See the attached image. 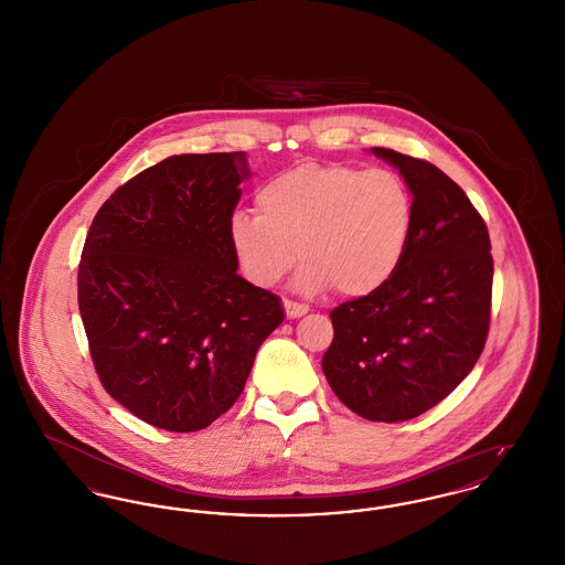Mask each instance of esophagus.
Listing matches in <instances>:
<instances>
[{"mask_svg":"<svg viewBox=\"0 0 565 565\" xmlns=\"http://www.w3.org/2000/svg\"><path fill=\"white\" fill-rule=\"evenodd\" d=\"M284 309H286L288 318H300V316H305L309 311L307 305L295 302V300H284Z\"/></svg>","mask_w":565,"mask_h":565,"instance_id":"esophagus-1","label":"esophagus"}]
</instances>
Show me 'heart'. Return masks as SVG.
<instances>
[{
  "instance_id": "b5f03b06",
  "label": "heart",
  "mask_w": 565,
  "mask_h": 565,
  "mask_svg": "<svg viewBox=\"0 0 565 565\" xmlns=\"http://www.w3.org/2000/svg\"><path fill=\"white\" fill-rule=\"evenodd\" d=\"M413 222V194L398 173L302 162L258 190L256 215H235L228 237L256 286L279 284L298 256L300 290L366 296L401 267Z\"/></svg>"
}]
</instances>
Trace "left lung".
I'll return each mask as SVG.
<instances>
[{
  "instance_id": "8db88e82",
  "label": "left lung",
  "mask_w": 565,
  "mask_h": 565,
  "mask_svg": "<svg viewBox=\"0 0 565 565\" xmlns=\"http://www.w3.org/2000/svg\"><path fill=\"white\" fill-rule=\"evenodd\" d=\"M373 152L398 167L413 194V233L379 290L330 311L322 369L353 413L398 424L447 398L483 353L493 258L483 217L447 173L390 148Z\"/></svg>"
}]
</instances>
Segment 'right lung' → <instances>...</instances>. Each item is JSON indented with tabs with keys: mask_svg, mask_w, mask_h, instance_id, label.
<instances>
[{
	"mask_svg": "<svg viewBox=\"0 0 565 565\" xmlns=\"http://www.w3.org/2000/svg\"><path fill=\"white\" fill-rule=\"evenodd\" d=\"M242 152L169 157L99 207L78 265L93 366L116 403L169 431L207 428L242 396L281 300L237 275L228 228Z\"/></svg>",
	"mask_w": 565,
	"mask_h": 565,
	"instance_id": "1",
	"label": "right lung"
}]
</instances>
